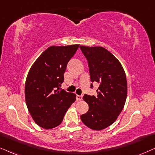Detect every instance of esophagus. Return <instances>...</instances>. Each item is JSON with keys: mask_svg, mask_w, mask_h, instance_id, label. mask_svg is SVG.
I'll use <instances>...</instances> for the list:
<instances>
[{"mask_svg": "<svg viewBox=\"0 0 155 155\" xmlns=\"http://www.w3.org/2000/svg\"><path fill=\"white\" fill-rule=\"evenodd\" d=\"M76 100H77L78 101L83 100V95H76Z\"/></svg>", "mask_w": 155, "mask_h": 155, "instance_id": "obj_1", "label": "esophagus"}]
</instances>
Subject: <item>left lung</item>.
Returning <instances> with one entry per match:
<instances>
[{
    "label": "left lung",
    "instance_id": "1",
    "mask_svg": "<svg viewBox=\"0 0 155 155\" xmlns=\"http://www.w3.org/2000/svg\"><path fill=\"white\" fill-rule=\"evenodd\" d=\"M80 48L87 60L91 82L100 84L96 97L83 96L89 110L81 118L90 129L102 130L111 125L123 110L127 96V77L119 61L106 49L85 46Z\"/></svg>",
    "mask_w": 155,
    "mask_h": 155
}]
</instances>
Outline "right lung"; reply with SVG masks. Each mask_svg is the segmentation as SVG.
<instances>
[{
  "label": "right lung",
  "mask_w": 155,
  "mask_h": 155,
  "mask_svg": "<svg viewBox=\"0 0 155 155\" xmlns=\"http://www.w3.org/2000/svg\"><path fill=\"white\" fill-rule=\"evenodd\" d=\"M79 45L51 46L30 68L25 83V99L35 123L50 129L62 123L64 114L76 100L74 93L60 87L67 64Z\"/></svg>",
  "instance_id": "add662e5"
}]
</instances>
